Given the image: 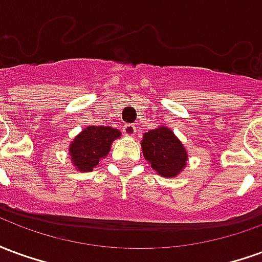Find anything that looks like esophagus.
<instances>
[{
    "instance_id": "34e87169",
    "label": "esophagus",
    "mask_w": 262,
    "mask_h": 262,
    "mask_svg": "<svg viewBox=\"0 0 262 262\" xmlns=\"http://www.w3.org/2000/svg\"><path fill=\"white\" fill-rule=\"evenodd\" d=\"M123 133H125L126 136H135V133H136V126L127 123V125L123 126Z\"/></svg>"
}]
</instances>
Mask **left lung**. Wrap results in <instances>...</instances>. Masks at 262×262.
Returning <instances> with one entry per match:
<instances>
[{
  "label": "left lung",
  "mask_w": 262,
  "mask_h": 262,
  "mask_svg": "<svg viewBox=\"0 0 262 262\" xmlns=\"http://www.w3.org/2000/svg\"><path fill=\"white\" fill-rule=\"evenodd\" d=\"M142 147L144 159L160 176L176 177L187 165V150L164 126L144 133Z\"/></svg>",
  "instance_id": "left-lung-1"
}]
</instances>
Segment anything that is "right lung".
Returning <instances> with one entry per match:
<instances>
[{
    "label": "right lung",
    "instance_id": "add662e5",
    "mask_svg": "<svg viewBox=\"0 0 262 262\" xmlns=\"http://www.w3.org/2000/svg\"><path fill=\"white\" fill-rule=\"evenodd\" d=\"M119 136L120 132L109 126H88L70 146V156L75 167L85 172L94 170Z\"/></svg>",
    "mask_w": 262,
    "mask_h": 262
}]
</instances>
